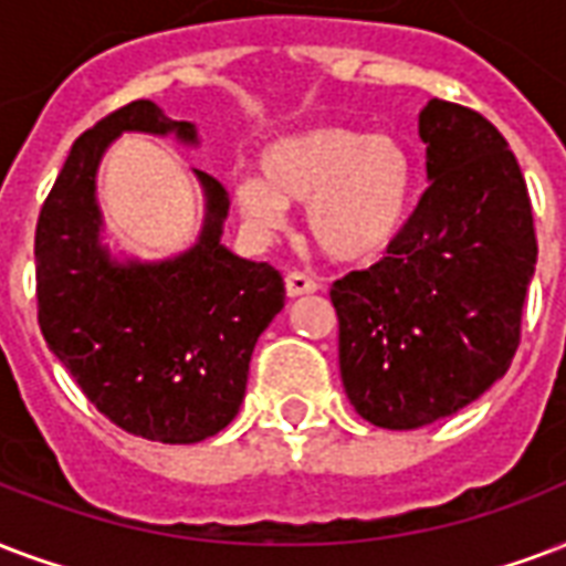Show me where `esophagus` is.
Here are the masks:
<instances>
[{
  "label": "esophagus",
  "mask_w": 566,
  "mask_h": 566,
  "mask_svg": "<svg viewBox=\"0 0 566 566\" xmlns=\"http://www.w3.org/2000/svg\"><path fill=\"white\" fill-rule=\"evenodd\" d=\"M284 291H287V296H305V293L317 291V282H314L312 275L293 270V273L284 275Z\"/></svg>",
  "instance_id": "esophagus-1"
}]
</instances>
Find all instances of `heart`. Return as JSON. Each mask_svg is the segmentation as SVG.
I'll return each instance as SVG.
<instances>
[{
    "instance_id": "b5f03b06",
    "label": "heart",
    "mask_w": 566,
    "mask_h": 566,
    "mask_svg": "<svg viewBox=\"0 0 566 566\" xmlns=\"http://www.w3.org/2000/svg\"><path fill=\"white\" fill-rule=\"evenodd\" d=\"M231 196L245 222L273 234L308 201V234L338 264H365L398 240L412 207V157L395 136L323 124L261 150V175L240 171Z\"/></svg>"
}]
</instances>
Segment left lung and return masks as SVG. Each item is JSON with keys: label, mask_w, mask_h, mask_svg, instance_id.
Wrapping results in <instances>:
<instances>
[{"label": "left lung", "mask_w": 566, "mask_h": 566, "mask_svg": "<svg viewBox=\"0 0 566 566\" xmlns=\"http://www.w3.org/2000/svg\"><path fill=\"white\" fill-rule=\"evenodd\" d=\"M418 136L430 187L386 258L329 291L344 391L388 430L454 416L504 377L537 264L532 198L502 133L430 101Z\"/></svg>", "instance_id": "1"}]
</instances>
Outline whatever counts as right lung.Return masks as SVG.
<instances>
[{
  "label": "right lung",
  "mask_w": 566,
  "mask_h": 566,
  "mask_svg": "<svg viewBox=\"0 0 566 566\" xmlns=\"http://www.w3.org/2000/svg\"><path fill=\"white\" fill-rule=\"evenodd\" d=\"M120 133H175L196 124L157 103L120 106L73 142L34 231L38 323L82 395L133 437L192 446L234 421L261 332L284 308L279 270L228 252V192L207 171L205 228L168 261H118L101 243L97 166Z\"/></svg>",
  "instance_id": "1"
}]
</instances>
